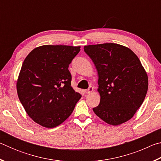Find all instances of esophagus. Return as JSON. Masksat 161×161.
Instances as JSON below:
<instances>
[{
    "label": "esophagus",
    "mask_w": 161,
    "mask_h": 161,
    "mask_svg": "<svg viewBox=\"0 0 161 161\" xmlns=\"http://www.w3.org/2000/svg\"><path fill=\"white\" fill-rule=\"evenodd\" d=\"M93 91H94V88L92 86H90L89 87L88 89H86V90H85V93L86 94H90Z\"/></svg>",
    "instance_id": "esophagus-1"
}]
</instances>
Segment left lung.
I'll return each instance as SVG.
<instances>
[{"mask_svg":"<svg viewBox=\"0 0 161 161\" xmlns=\"http://www.w3.org/2000/svg\"><path fill=\"white\" fill-rule=\"evenodd\" d=\"M84 50L99 75L97 90L101 99L94 112L113 126L129 121L148 91V75L139 59L129 48L116 43L86 45Z\"/></svg>","mask_w":161,"mask_h":161,"instance_id":"1","label":"left lung"}]
</instances>
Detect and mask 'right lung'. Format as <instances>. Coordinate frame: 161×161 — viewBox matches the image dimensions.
<instances>
[{"mask_svg":"<svg viewBox=\"0 0 161 161\" xmlns=\"http://www.w3.org/2000/svg\"><path fill=\"white\" fill-rule=\"evenodd\" d=\"M80 47L42 45L24 60L17 81L22 105L40 126L54 128L69 117L81 95L71 86L68 67Z\"/></svg>","mask_w":161,"mask_h":161,"instance_id":"obj_1","label":"right lung"}]
</instances>
